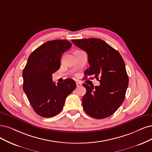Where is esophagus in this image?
I'll return each mask as SVG.
<instances>
[{"label": "esophagus", "instance_id": "34e87169", "mask_svg": "<svg viewBox=\"0 0 152 152\" xmlns=\"http://www.w3.org/2000/svg\"><path fill=\"white\" fill-rule=\"evenodd\" d=\"M81 86H82V84L81 83H80L79 82H76V86H77V88H80Z\"/></svg>", "mask_w": 152, "mask_h": 152}]
</instances>
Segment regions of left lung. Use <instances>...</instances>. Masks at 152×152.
Instances as JSON below:
<instances>
[{"label": "left lung", "instance_id": "obj_1", "mask_svg": "<svg viewBox=\"0 0 152 152\" xmlns=\"http://www.w3.org/2000/svg\"><path fill=\"white\" fill-rule=\"evenodd\" d=\"M72 42L88 54L85 75L96 78L99 86H83L86 93L82 99L84 110L96 119L107 118L119 108L125 99L128 85L125 64L119 52L99 39H73ZM100 80H99V78Z\"/></svg>", "mask_w": 152, "mask_h": 152}]
</instances>
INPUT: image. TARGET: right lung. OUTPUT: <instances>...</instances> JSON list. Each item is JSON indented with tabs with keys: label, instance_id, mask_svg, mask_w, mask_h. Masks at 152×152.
<instances>
[{
	"label": "right lung",
	"instance_id": "add662e5",
	"mask_svg": "<svg viewBox=\"0 0 152 152\" xmlns=\"http://www.w3.org/2000/svg\"><path fill=\"white\" fill-rule=\"evenodd\" d=\"M71 46L70 42L63 39L45 42L31 54L23 69V90L34 110L42 117L59 113L66 97L76 87L72 79L57 85L52 80V74L61 66L62 54Z\"/></svg>",
	"mask_w": 152,
	"mask_h": 152
}]
</instances>
